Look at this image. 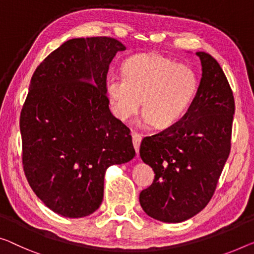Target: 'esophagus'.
Wrapping results in <instances>:
<instances>
[{
    "label": "esophagus",
    "mask_w": 254,
    "mask_h": 254,
    "mask_svg": "<svg viewBox=\"0 0 254 254\" xmlns=\"http://www.w3.org/2000/svg\"><path fill=\"white\" fill-rule=\"evenodd\" d=\"M132 141H133V147L135 151L139 153L140 143L142 141V135L140 133H137V132H132Z\"/></svg>",
    "instance_id": "esophagus-1"
}]
</instances>
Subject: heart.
<instances>
[{"mask_svg":"<svg viewBox=\"0 0 254 254\" xmlns=\"http://www.w3.org/2000/svg\"><path fill=\"white\" fill-rule=\"evenodd\" d=\"M197 75L191 67L158 54L132 56L123 64L122 74L106 78V92L114 114L127 121L139 111L158 127L178 122L197 92Z\"/></svg>","mask_w":254,"mask_h":254,"instance_id":"1","label":"heart"}]
</instances>
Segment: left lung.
<instances>
[{
	"instance_id": "8db88e82",
	"label": "left lung",
	"mask_w": 254,
	"mask_h": 254,
	"mask_svg": "<svg viewBox=\"0 0 254 254\" xmlns=\"http://www.w3.org/2000/svg\"><path fill=\"white\" fill-rule=\"evenodd\" d=\"M196 56L202 78L186 114L140 145V157L155 173L153 184L140 192V205L163 222L185 221L207 205L230 153L233 91L213 57Z\"/></svg>"
}]
</instances>
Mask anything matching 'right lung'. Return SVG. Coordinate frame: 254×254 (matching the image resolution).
<instances>
[{
	"mask_svg": "<svg viewBox=\"0 0 254 254\" xmlns=\"http://www.w3.org/2000/svg\"><path fill=\"white\" fill-rule=\"evenodd\" d=\"M126 47L106 36L71 39L34 71L20 113L29 186L63 217L93 213L108 166L134 157L130 128L109 111V64Z\"/></svg>",
	"mask_w": 254,
	"mask_h": 254,
	"instance_id": "right-lung-1",
	"label": "right lung"
}]
</instances>
